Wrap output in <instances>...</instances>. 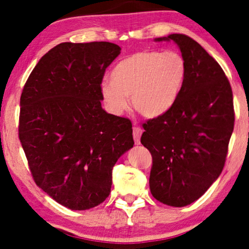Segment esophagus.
Here are the masks:
<instances>
[{"label": "esophagus", "instance_id": "obj_1", "mask_svg": "<svg viewBox=\"0 0 249 249\" xmlns=\"http://www.w3.org/2000/svg\"><path fill=\"white\" fill-rule=\"evenodd\" d=\"M142 133L143 130L141 129L139 127H134V133H133V136H134V141H135V144H139L141 143V136H142Z\"/></svg>", "mask_w": 249, "mask_h": 249}]
</instances>
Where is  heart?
Returning a JSON list of instances; mask_svg holds the SVG:
<instances>
[{
    "instance_id": "obj_1",
    "label": "heart",
    "mask_w": 249,
    "mask_h": 249,
    "mask_svg": "<svg viewBox=\"0 0 249 249\" xmlns=\"http://www.w3.org/2000/svg\"><path fill=\"white\" fill-rule=\"evenodd\" d=\"M187 75V64L177 52L142 51L116 64L112 79L101 83V96L112 113L122 114L129 105L144 118L155 119L172 108Z\"/></svg>"
}]
</instances>
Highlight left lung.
<instances>
[{
    "label": "left lung",
    "instance_id": "obj_1",
    "mask_svg": "<svg viewBox=\"0 0 249 249\" xmlns=\"http://www.w3.org/2000/svg\"><path fill=\"white\" fill-rule=\"evenodd\" d=\"M155 41H173L179 47L187 75L172 108L144 124L141 143L152 156L153 197L186 207L223 171L234 125L232 89L217 61L195 40L173 33Z\"/></svg>",
    "mask_w": 249,
    "mask_h": 249
}]
</instances>
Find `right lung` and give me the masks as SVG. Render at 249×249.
Segmentation results:
<instances>
[{
  "label": "right lung",
  "mask_w": 249,
  "mask_h": 249,
  "mask_svg": "<svg viewBox=\"0 0 249 249\" xmlns=\"http://www.w3.org/2000/svg\"><path fill=\"white\" fill-rule=\"evenodd\" d=\"M120 53L112 42H62L39 60L21 93L19 140L33 179L71 210L105 201L115 162L134 146L130 120L101 107L104 73Z\"/></svg>",
  "instance_id": "obj_1"
}]
</instances>
